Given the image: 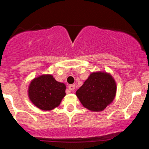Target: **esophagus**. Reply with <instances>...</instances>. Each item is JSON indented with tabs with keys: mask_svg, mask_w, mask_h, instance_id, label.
<instances>
[{
	"mask_svg": "<svg viewBox=\"0 0 149 149\" xmlns=\"http://www.w3.org/2000/svg\"><path fill=\"white\" fill-rule=\"evenodd\" d=\"M68 88L70 91H74V90L75 89V85H70L68 86Z\"/></svg>",
	"mask_w": 149,
	"mask_h": 149,
	"instance_id": "1",
	"label": "esophagus"
}]
</instances>
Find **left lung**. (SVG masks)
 <instances>
[{
	"label": "left lung",
	"instance_id": "1",
	"mask_svg": "<svg viewBox=\"0 0 149 149\" xmlns=\"http://www.w3.org/2000/svg\"><path fill=\"white\" fill-rule=\"evenodd\" d=\"M117 93V84L109 73L91 72L76 95L85 108L92 111H101L113 102Z\"/></svg>",
	"mask_w": 149,
	"mask_h": 149
}]
</instances>
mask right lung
<instances>
[{
	"label": "right lung",
	"mask_w": 149,
	"mask_h": 149,
	"mask_svg": "<svg viewBox=\"0 0 149 149\" xmlns=\"http://www.w3.org/2000/svg\"><path fill=\"white\" fill-rule=\"evenodd\" d=\"M66 85L55 79L52 74H42L34 78L28 88L31 102L43 111H51L58 107L66 95Z\"/></svg>",
	"instance_id": "right-lung-1"
}]
</instances>
